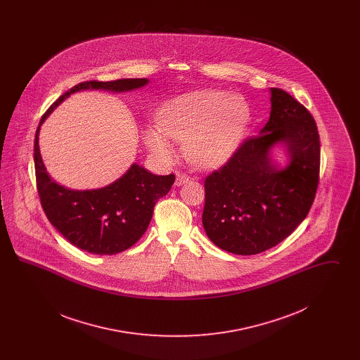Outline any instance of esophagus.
I'll list each match as a JSON object with an SVG mask.
<instances>
[{"mask_svg": "<svg viewBox=\"0 0 360 360\" xmlns=\"http://www.w3.org/2000/svg\"><path fill=\"white\" fill-rule=\"evenodd\" d=\"M188 181V176L186 174H182V172H178L176 174V178H175V185L176 186H181L184 184H186Z\"/></svg>", "mask_w": 360, "mask_h": 360, "instance_id": "1", "label": "esophagus"}]
</instances>
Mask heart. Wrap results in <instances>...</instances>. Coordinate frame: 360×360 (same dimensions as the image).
I'll use <instances>...</instances> for the list:
<instances>
[{
    "mask_svg": "<svg viewBox=\"0 0 360 360\" xmlns=\"http://www.w3.org/2000/svg\"><path fill=\"white\" fill-rule=\"evenodd\" d=\"M251 120L247 101L220 90H198L172 98L158 115V127L144 131V144L159 159L175 156L174 141L184 143L188 160L198 167L224 163L245 135Z\"/></svg>",
    "mask_w": 360,
    "mask_h": 360,
    "instance_id": "heart-1",
    "label": "heart"
}]
</instances>
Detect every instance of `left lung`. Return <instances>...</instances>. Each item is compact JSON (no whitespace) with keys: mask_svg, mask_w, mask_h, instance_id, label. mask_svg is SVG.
<instances>
[{"mask_svg":"<svg viewBox=\"0 0 360 360\" xmlns=\"http://www.w3.org/2000/svg\"><path fill=\"white\" fill-rule=\"evenodd\" d=\"M283 141L291 163L278 171L269 148ZM320 179V136L308 109L271 89V115L259 136L245 139L219 170L205 178L202 224L207 238L236 255L260 254L304 221Z\"/></svg>","mask_w":360,"mask_h":360,"instance_id":"8db88e82","label":"left lung"}]
</instances>
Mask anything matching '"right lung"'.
Here are the masks:
<instances>
[{"instance_id": "obj_1", "label": "right lung", "mask_w": 360, "mask_h": 360, "mask_svg": "<svg viewBox=\"0 0 360 360\" xmlns=\"http://www.w3.org/2000/svg\"><path fill=\"white\" fill-rule=\"evenodd\" d=\"M147 82V78L81 82L52 103L36 129L34 174L41 207L63 238L87 252L113 255L132 247L147 231L155 204L170 191L175 175H155L134 165L120 179L106 188L84 191L63 188L52 179L43 165L37 143L40 125L74 91L90 87L124 91Z\"/></svg>"}]
</instances>
